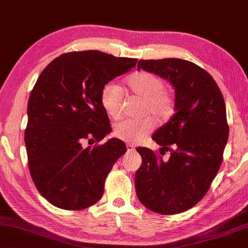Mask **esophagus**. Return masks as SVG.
Masks as SVG:
<instances>
[{"label": "esophagus", "instance_id": "34e87169", "mask_svg": "<svg viewBox=\"0 0 248 248\" xmlns=\"http://www.w3.org/2000/svg\"><path fill=\"white\" fill-rule=\"evenodd\" d=\"M127 150H128V152H133L134 150H136V147H134L132 144H127Z\"/></svg>", "mask_w": 248, "mask_h": 248}]
</instances>
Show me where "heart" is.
<instances>
[{
	"label": "heart",
	"instance_id": "heart-1",
	"mask_svg": "<svg viewBox=\"0 0 248 248\" xmlns=\"http://www.w3.org/2000/svg\"><path fill=\"white\" fill-rule=\"evenodd\" d=\"M125 85L130 92L143 98L144 114L151 112L158 120L168 119L173 114V97L169 92L165 91V82L157 76L140 71L128 77ZM123 98V90L114 83H106L101 90V106L112 119L120 118ZM154 125L152 117L140 120H124L116 124L114 136L125 142H140L152 131Z\"/></svg>",
	"mask_w": 248,
	"mask_h": 248
}]
</instances>
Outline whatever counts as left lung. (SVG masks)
Instances as JSON below:
<instances>
[{"mask_svg":"<svg viewBox=\"0 0 248 248\" xmlns=\"http://www.w3.org/2000/svg\"><path fill=\"white\" fill-rule=\"evenodd\" d=\"M141 68L169 81L175 97L173 116L152 137L160 150L171 151L169 159L138 147L142 165L136 172V192L155 213L180 214L204 197L222 163L229 134L226 105L213 77L191 62L141 60Z\"/></svg>","mask_w":248,"mask_h":248,"instance_id":"obj_1","label":"left lung"}]
</instances>
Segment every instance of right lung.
<instances>
[{
  "label": "right lung",
  "mask_w": 248,
  "mask_h": 248,
  "mask_svg": "<svg viewBox=\"0 0 248 248\" xmlns=\"http://www.w3.org/2000/svg\"><path fill=\"white\" fill-rule=\"evenodd\" d=\"M137 62L100 51L71 52L39 76L27 108L25 143L31 178L52 205L80 210L101 200L106 175L127 147L118 139L93 148L83 143L110 133L101 90Z\"/></svg>",
  "instance_id": "obj_1"
}]
</instances>
